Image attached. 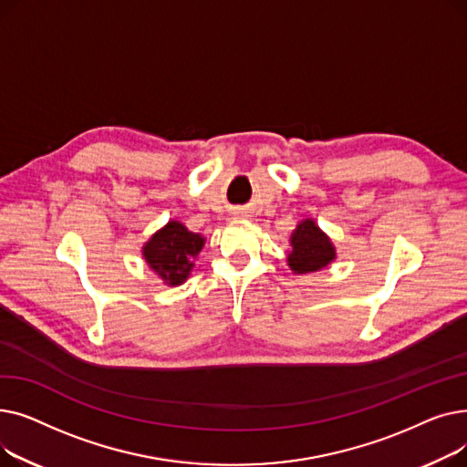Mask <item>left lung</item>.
<instances>
[{"label":"left lung","instance_id":"left-lung-1","mask_svg":"<svg viewBox=\"0 0 467 467\" xmlns=\"http://www.w3.org/2000/svg\"><path fill=\"white\" fill-rule=\"evenodd\" d=\"M287 266L293 275H310L324 271L337 259L333 240L316 225L312 217L301 219L289 238Z\"/></svg>","mask_w":467,"mask_h":467}]
</instances>
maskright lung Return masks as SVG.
<instances>
[{"label":"right lung","mask_w":467,"mask_h":467,"mask_svg":"<svg viewBox=\"0 0 467 467\" xmlns=\"http://www.w3.org/2000/svg\"><path fill=\"white\" fill-rule=\"evenodd\" d=\"M204 244L202 234L191 233L182 221L170 219L143 244L141 257L162 284L176 287L189 278Z\"/></svg>","instance_id":"right-lung-1"}]
</instances>
